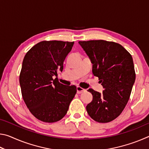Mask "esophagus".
I'll return each instance as SVG.
<instances>
[{
	"label": "esophagus",
	"instance_id": "obj_1",
	"mask_svg": "<svg viewBox=\"0 0 149 149\" xmlns=\"http://www.w3.org/2000/svg\"><path fill=\"white\" fill-rule=\"evenodd\" d=\"M85 89H83V88H81V87H79V86H77V93H78V94H80V93H82L83 92H84V91H85Z\"/></svg>",
	"mask_w": 149,
	"mask_h": 149
}]
</instances>
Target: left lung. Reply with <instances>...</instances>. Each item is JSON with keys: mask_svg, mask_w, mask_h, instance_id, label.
<instances>
[{"mask_svg": "<svg viewBox=\"0 0 149 149\" xmlns=\"http://www.w3.org/2000/svg\"><path fill=\"white\" fill-rule=\"evenodd\" d=\"M93 64V74L104 88L102 93L89 89L93 100L86 107L89 116L107 123L119 116L130 99L135 80L132 55L122 45L104 40L79 41Z\"/></svg>", "mask_w": 149, "mask_h": 149, "instance_id": "1", "label": "left lung"}]
</instances>
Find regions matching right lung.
<instances>
[{
  "mask_svg": "<svg viewBox=\"0 0 149 149\" xmlns=\"http://www.w3.org/2000/svg\"><path fill=\"white\" fill-rule=\"evenodd\" d=\"M74 43L43 41L25 55L19 74L22 97L31 114L42 122L53 123L64 118L76 94L75 85H63L52 78L58 70H63Z\"/></svg>",
  "mask_w": 149,
  "mask_h": 149,
  "instance_id": "1",
  "label": "right lung"
}]
</instances>
